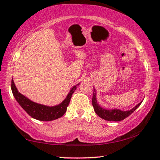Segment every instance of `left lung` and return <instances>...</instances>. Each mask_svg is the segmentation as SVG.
Returning <instances> with one entry per match:
<instances>
[{"label":"left lung","instance_id":"obj_1","mask_svg":"<svg viewBox=\"0 0 160 160\" xmlns=\"http://www.w3.org/2000/svg\"><path fill=\"white\" fill-rule=\"evenodd\" d=\"M96 93H95V89L94 88L93 90V96H92V106L94 108V111L97 113L98 117H100L102 119L107 121H122L129 117L131 113L136 110L138 107L140 106V105L141 104V102H140L136 106L134 107L132 109H131L130 111H123L119 109H113V110H106L100 107L97 102V100H96Z\"/></svg>","mask_w":160,"mask_h":160}]
</instances>
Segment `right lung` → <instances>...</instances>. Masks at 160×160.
Instances as JSON below:
<instances>
[{"mask_svg": "<svg viewBox=\"0 0 160 160\" xmlns=\"http://www.w3.org/2000/svg\"><path fill=\"white\" fill-rule=\"evenodd\" d=\"M12 90L15 99L19 102L22 108L33 119L40 121H52L60 118L66 112L71 96L76 89V85L71 89L66 98L60 105L56 106L49 107L43 105L38 104L31 101L28 98L22 95L15 87L14 81L12 79ZM78 85V84H77Z\"/></svg>", "mask_w": 160, "mask_h": 160, "instance_id": "right-lung-1", "label": "right lung"}]
</instances>
